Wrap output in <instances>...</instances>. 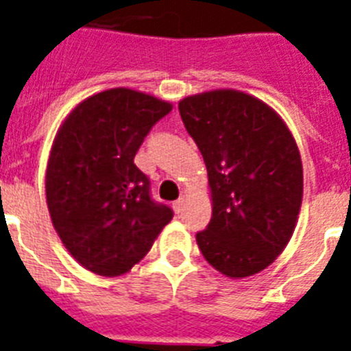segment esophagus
<instances>
[{
  "mask_svg": "<svg viewBox=\"0 0 351 351\" xmlns=\"http://www.w3.org/2000/svg\"><path fill=\"white\" fill-rule=\"evenodd\" d=\"M182 208H184V197H179L178 201L173 202V210H176V213H181Z\"/></svg>",
  "mask_w": 351,
  "mask_h": 351,
  "instance_id": "1",
  "label": "esophagus"
}]
</instances>
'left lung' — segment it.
<instances>
[{
	"instance_id": "1",
	"label": "left lung",
	"mask_w": 351,
	"mask_h": 351,
	"mask_svg": "<svg viewBox=\"0 0 351 351\" xmlns=\"http://www.w3.org/2000/svg\"><path fill=\"white\" fill-rule=\"evenodd\" d=\"M211 188V221L197 233L202 256L230 278L271 265L289 244L303 199L298 145L258 98L217 89L179 102Z\"/></svg>"
}]
</instances>
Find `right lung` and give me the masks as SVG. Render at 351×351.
I'll return each mask as SVG.
<instances>
[{"mask_svg": "<svg viewBox=\"0 0 351 351\" xmlns=\"http://www.w3.org/2000/svg\"><path fill=\"white\" fill-rule=\"evenodd\" d=\"M170 111L145 93L107 89L78 104L55 138L46 202L62 244L91 273H127L172 221L134 165L145 136Z\"/></svg>", "mask_w": 351, "mask_h": 351, "instance_id": "right-lung-1", "label": "right lung"}]
</instances>
